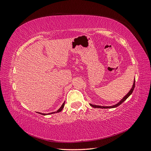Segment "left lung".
I'll return each instance as SVG.
<instances>
[{"label": "left lung", "mask_w": 151, "mask_h": 151, "mask_svg": "<svg viewBox=\"0 0 151 151\" xmlns=\"http://www.w3.org/2000/svg\"><path fill=\"white\" fill-rule=\"evenodd\" d=\"M135 80H134V81H133V84L132 85V88L130 89V91L128 92V93L125 96H124L122 99L119 102H118L117 104H116L113 106H97V105H94V104H90V105L92 107H94V108H101V109H107V108H114V107H118V106H119L121 104H122V103L125 101L130 96V95L132 93L133 90H134V88H135Z\"/></svg>", "instance_id": "1"}]
</instances>
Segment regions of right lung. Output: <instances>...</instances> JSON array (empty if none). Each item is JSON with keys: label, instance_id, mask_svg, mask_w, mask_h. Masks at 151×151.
I'll list each match as a JSON object with an SVG mask.
<instances>
[{"label": "right lung", "instance_id": "obj_1", "mask_svg": "<svg viewBox=\"0 0 151 151\" xmlns=\"http://www.w3.org/2000/svg\"><path fill=\"white\" fill-rule=\"evenodd\" d=\"M64 103H65V101L64 102V103L63 104H62V106H61V107H60V108L57 111H55V112H53V113H48V114H45V113H39V112H37V113H39V114H42V115H47V114H54V113H59V112H61L62 110H63V109L64 108Z\"/></svg>", "mask_w": 151, "mask_h": 151}]
</instances>
